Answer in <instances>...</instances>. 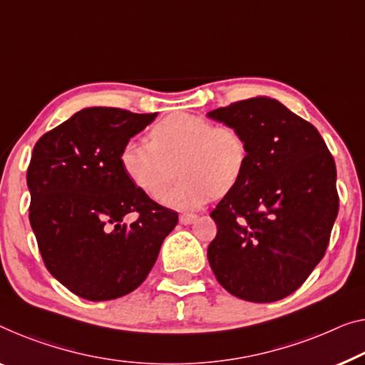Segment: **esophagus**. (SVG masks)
Instances as JSON below:
<instances>
[{
    "label": "esophagus",
    "mask_w": 365,
    "mask_h": 365,
    "mask_svg": "<svg viewBox=\"0 0 365 365\" xmlns=\"http://www.w3.org/2000/svg\"><path fill=\"white\" fill-rule=\"evenodd\" d=\"M197 215H182L180 216V222L183 226H188V225H193L195 221H197Z\"/></svg>",
    "instance_id": "obj_1"
}]
</instances>
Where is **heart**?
Segmentation results:
<instances>
[{"label": "heart", "instance_id": "b5f03b06", "mask_svg": "<svg viewBox=\"0 0 365 365\" xmlns=\"http://www.w3.org/2000/svg\"><path fill=\"white\" fill-rule=\"evenodd\" d=\"M119 160L129 180L154 200H162L177 172H182L165 201L175 208L195 210L241 182L249 148L236 128L216 126L200 114L175 113L150 129V143L124 144Z\"/></svg>", "mask_w": 365, "mask_h": 365}]
</instances>
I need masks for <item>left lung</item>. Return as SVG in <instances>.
Returning a JSON list of instances; mask_svg holds the SVG:
<instances>
[{"label": "left lung", "mask_w": 365, "mask_h": 365, "mask_svg": "<svg viewBox=\"0 0 365 365\" xmlns=\"http://www.w3.org/2000/svg\"><path fill=\"white\" fill-rule=\"evenodd\" d=\"M208 118L236 128L249 148L241 182L211 211V270L242 300H282L328 247L339 208L333 155L313 124L274 98H249Z\"/></svg>", "instance_id": "1"}]
</instances>
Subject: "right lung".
<instances>
[{
	"instance_id": "obj_1",
	"label": "right lung",
	"mask_w": 365,
	"mask_h": 365,
	"mask_svg": "<svg viewBox=\"0 0 365 365\" xmlns=\"http://www.w3.org/2000/svg\"><path fill=\"white\" fill-rule=\"evenodd\" d=\"M157 113L85 108L37 140L27 168L29 221L47 270L85 300L135 290L178 215L129 180L121 150ZM138 212L130 225L123 216Z\"/></svg>"
}]
</instances>
